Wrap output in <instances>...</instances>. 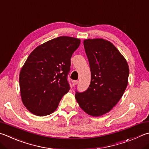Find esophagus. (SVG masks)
Listing matches in <instances>:
<instances>
[{"mask_svg":"<svg viewBox=\"0 0 149 149\" xmlns=\"http://www.w3.org/2000/svg\"><path fill=\"white\" fill-rule=\"evenodd\" d=\"M77 83H78V81H73V85L74 86L77 85Z\"/></svg>","mask_w":149,"mask_h":149,"instance_id":"obj_1","label":"esophagus"}]
</instances>
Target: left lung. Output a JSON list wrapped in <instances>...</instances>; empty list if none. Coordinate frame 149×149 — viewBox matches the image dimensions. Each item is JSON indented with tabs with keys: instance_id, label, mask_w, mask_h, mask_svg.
<instances>
[{
	"instance_id": "8db88e82",
	"label": "left lung",
	"mask_w": 149,
	"mask_h": 149,
	"mask_svg": "<svg viewBox=\"0 0 149 149\" xmlns=\"http://www.w3.org/2000/svg\"><path fill=\"white\" fill-rule=\"evenodd\" d=\"M83 45L91 81L87 90L76 92L75 97L86 113L100 117L110 111L123 96L128 83V64L117 48L106 40L85 39Z\"/></svg>"
}]
</instances>
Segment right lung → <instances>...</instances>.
<instances>
[{"mask_svg": "<svg viewBox=\"0 0 149 149\" xmlns=\"http://www.w3.org/2000/svg\"><path fill=\"white\" fill-rule=\"evenodd\" d=\"M80 42L76 38L60 36L38 45L28 56L19 80L21 100L32 114H51L69 91L70 59Z\"/></svg>", "mask_w": 149, "mask_h": 149, "instance_id": "add662e5", "label": "right lung"}]
</instances>
